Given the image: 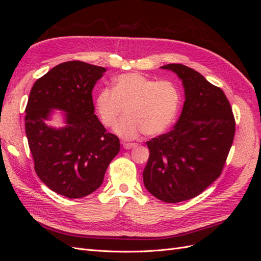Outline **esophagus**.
<instances>
[{
  "instance_id": "1",
  "label": "esophagus",
  "mask_w": 261,
  "mask_h": 261,
  "mask_svg": "<svg viewBox=\"0 0 261 261\" xmlns=\"http://www.w3.org/2000/svg\"><path fill=\"white\" fill-rule=\"evenodd\" d=\"M138 145L137 144H130V143H124L123 144V147L125 148V149H132V148H135V147H137Z\"/></svg>"
}]
</instances>
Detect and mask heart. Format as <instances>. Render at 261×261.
<instances>
[{
	"mask_svg": "<svg viewBox=\"0 0 261 261\" xmlns=\"http://www.w3.org/2000/svg\"><path fill=\"white\" fill-rule=\"evenodd\" d=\"M181 102L180 90L171 81L156 82L139 73L118 76L113 90L102 89L96 98L101 122L113 127L125 110L115 133L124 139L162 134L174 121Z\"/></svg>",
	"mask_w": 261,
	"mask_h": 261,
	"instance_id": "obj_1",
	"label": "heart"
}]
</instances>
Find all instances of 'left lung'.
Listing matches in <instances>:
<instances>
[{
	"label": "left lung",
	"instance_id": "1",
	"mask_svg": "<svg viewBox=\"0 0 261 261\" xmlns=\"http://www.w3.org/2000/svg\"><path fill=\"white\" fill-rule=\"evenodd\" d=\"M183 83L185 102L174 128L147 141V191L164 202L192 199L223 170L233 144L235 120L222 89L183 64H168Z\"/></svg>",
	"mask_w": 261,
	"mask_h": 261
}]
</instances>
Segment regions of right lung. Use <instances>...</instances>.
<instances>
[{
	"mask_svg": "<svg viewBox=\"0 0 261 261\" xmlns=\"http://www.w3.org/2000/svg\"><path fill=\"white\" fill-rule=\"evenodd\" d=\"M106 70L81 61L64 62L39 78L29 94L25 127L35 171L51 191L67 198L98 189L120 151V139L107 133L94 114L91 92ZM53 109L65 112V126L46 125Z\"/></svg>",
	"mask_w": 261,
	"mask_h": 261,
	"instance_id": "obj_1",
	"label": "right lung"
}]
</instances>
